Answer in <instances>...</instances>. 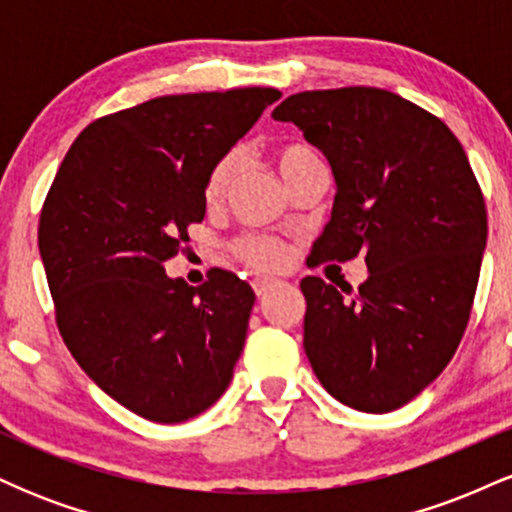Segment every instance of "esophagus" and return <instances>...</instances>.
<instances>
[{"instance_id": "obj_1", "label": "esophagus", "mask_w": 512, "mask_h": 512, "mask_svg": "<svg viewBox=\"0 0 512 512\" xmlns=\"http://www.w3.org/2000/svg\"><path fill=\"white\" fill-rule=\"evenodd\" d=\"M252 289H255L257 298H267L269 293L276 289V284H274V281H267V279H255V281H252Z\"/></svg>"}]
</instances>
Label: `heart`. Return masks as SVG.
Here are the masks:
<instances>
[{
  "label": "heart",
  "mask_w": 512,
  "mask_h": 512,
  "mask_svg": "<svg viewBox=\"0 0 512 512\" xmlns=\"http://www.w3.org/2000/svg\"><path fill=\"white\" fill-rule=\"evenodd\" d=\"M272 158L279 173L284 175L286 185H291L305 170L325 166V161H322L313 146L303 142H284L274 146ZM233 180H236V154H226L209 168L202 190L204 204L207 207H219V204H223ZM231 252L238 262H243L252 272L260 274L284 272L291 262L289 245L274 236H264V233H250V236H240L238 240H233Z\"/></svg>",
  "instance_id": "obj_1"
}]
</instances>
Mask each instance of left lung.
<instances>
[{
	"label": "left lung",
	"instance_id": "8db88e82",
	"mask_svg": "<svg viewBox=\"0 0 512 512\" xmlns=\"http://www.w3.org/2000/svg\"><path fill=\"white\" fill-rule=\"evenodd\" d=\"M272 117L303 129L337 180L310 267L366 255L370 272L351 299L301 281L310 366L346 407L399 409L443 373L472 315L486 248L474 170L443 120L383 88L293 93Z\"/></svg>",
	"mask_w": 512,
	"mask_h": 512
}]
</instances>
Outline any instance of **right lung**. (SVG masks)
Here are the masks:
<instances>
[{"label": "right lung", "mask_w": 512, "mask_h": 512, "mask_svg": "<svg viewBox=\"0 0 512 512\" xmlns=\"http://www.w3.org/2000/svg\"><path fill=\"white\" fill-rule=\"evenodd\" d=\"M279 98L248 86L98 117L40 209L38 248L64 344L103 392L156 424L202 414L233 378L255 293L223 269L187 286L163 264L204 219L209 168Z\"/></svg>", "instance_id": "right-lung-1"}]
</instances>
